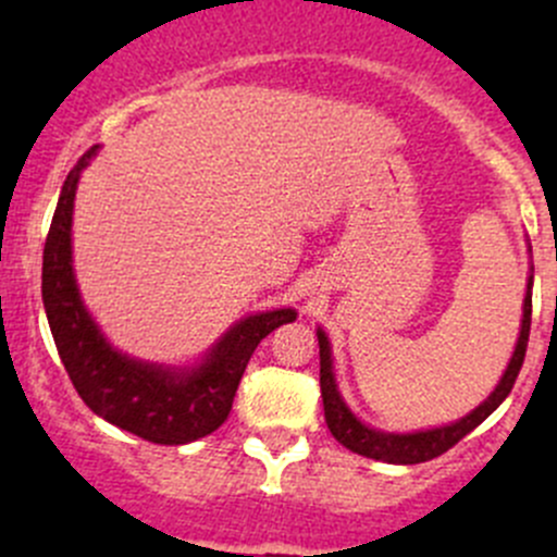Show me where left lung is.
Wrapping results in <instances>:
<instances>
[{
  "mask_svg": "<svg viewBox=\"0 0 557 557\" xmlns=\"http://www.w3.org/2000/svg\"><path fill=\"white\" fill-rule=\"evenodd\" d=\"M531 290H533V267L525 283V299H522L518 345H515L512 358H509L507 369H504L502 380H498V385L493 387L491 396H487L480 407L471 409L469 414L455 420V423L436 425V429H425V431H412V434H396V431L372 429V425L363 423L361 418H356V412L347 407V401L339 393V385H336L334 356H331L329 336H325L323 329H318L320 396H323L325 425H329L331 436H334L339 445H345L347 450L363 455V458H374V460H383V463H398V466L423 463V460L436 458V455L447 453L453 445H458V442L463 440L466 434H471V431H474L487 414L496 412L498 404L509 396L515 380H518L522 358H525L528 334H531Z\"/></svg>",
  "mask_w": 557,
  "mask_h": 557,
  "instance_id": "8db88e82",
  "label": "left lung"
}]
</instances>
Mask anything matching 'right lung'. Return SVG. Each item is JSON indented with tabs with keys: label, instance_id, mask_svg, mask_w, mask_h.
Segmentation results:
<instances>
[{
	"label": "right lung",
	"instance_id": "right-lung-1",
	"mask_svg": "<svg viewBox=\"0 0 557 557\" xmlns=\"http://www.w3.org/2000/svg\"><path fill=\"white\" fill-rule=\"evenodd\" d=\"M97 153L99 145H94L66 174L45 239L42 305L50 334L72 385L99 418L153 445H188L221 429L258 342L294 323L296 310L247 314L188 367L143 361L112 347L83 305L72 263L77 183Z\"/></svg>",
	"mask_w": 557,
	"mask_h": 557
}]
</instances>
